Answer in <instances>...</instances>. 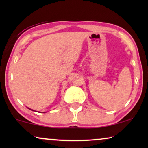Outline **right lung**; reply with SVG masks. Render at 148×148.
Wrapping results in <instances>:
<instances>
[{
	"instance_id": "right-lung-1",
	"label": "right lung",
	"mask_w": 148,
	"mask_h": 148,
	"mask_svg": "<svg viewBox=\"0 0 148 148\" xmlns=\"http://www.w3.org/2000/svg\"><path fill=\"white\" fill-rule=\"evenodd\" d=\"M29 109H30V108H29ZM30 110H32V109H30Z\"/></svg>"
}]
</instances>
